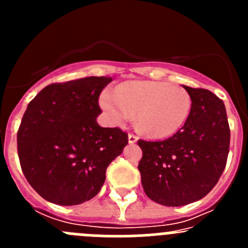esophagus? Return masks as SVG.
<instances>
[{
    "mask_svg": "<svg viewBox=\"0 0 248 248\" xmlns=\"http://www.w3.org/2000/svg\"><path fill=\"white\" fill-rule=\"evenodd\" d=\"M128 140H129V144H135L138 141V137L134 134H129Z\"/></svg>",
    "mask_w": 248,
    "mask_h": 248,
    "instance_id": "1",
    "label": "esophagus"
}]
</instances>
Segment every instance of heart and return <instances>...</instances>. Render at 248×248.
<instances>
[{
  "label": "heart",
  "instance_id": "obj_1",
  "mask_svg": "<svg viewBox=\"0 0 248 248\" xmlns=\"http://www.w3.org/2000/svg\"><path fill=\"white\" fill-rule=\"evenodd\" d=\"M99 104L113 125H123L137 111L139 130L154 139H164L177 133L191 110V98L185 89L151 80L123 83L115 93L104 92Z\"/></svg>",
  "mask_w": 248,
  "mask_h": 248
}]
</instances>
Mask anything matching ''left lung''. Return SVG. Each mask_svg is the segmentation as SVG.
<instances>
[{
    "label": "left lung",
    "instance_id": "left-lung-1",
    "mask_svg": "<svg viewBox=\"0 0 248 248\" xmlns=\"http://www.w3.org/2000/svg\"><path fill=\"white\" fill-rule=\"evenodd\" d=\"M184 88L191 110L183 128L163 141H138L143 150L138 169L144 191L164 206H184L206 196L229 155L230 126L222 100L207 89Z\"/></svg>",
    "mask_w": 248,
    "mask_h": 248
}]
</instances>
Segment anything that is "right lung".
Segmentation results:
<instances>
[{
    "label": "right lung",
    "mask_w": 248,
    "mask_h": 248,
    "mask_svg": "<svg viewBox=\"0 0 248 248\" xmlns=\"http://www.w3.org/2000/svg\"><path fill=\"white\" fill-rule=\"evenodd\" d=\"M110 77L47 85L31 100L17 133L22 171L45 200L79 205L102 189L109 164L128 144L119 128H102L98 98Z\"/></svg>",
    "instance_id": "add662e5"
}]
</instances>
